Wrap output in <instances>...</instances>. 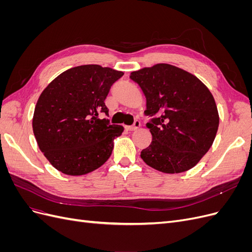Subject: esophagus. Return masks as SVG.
Returning <instances> with one entry per match:
<instances>
[{
	"mask_svg": "<svg viewBox=\"0 0 252 252\" xmlns=\"http://www.w3.org/2000/svg\"><path fill=\"white\" fill-rule=\"evenodd\" d=\"M140 126H141L140 121L136 120V121H134V123H133L132 126H127L126 128H127V130H129V131H134V130H136V129H139Z\"/></svg>",
	"mask_w": 252,
	"mask_h": 252,
	"instance_id": "1",
	"label": "esophagus"
}]
</instances>
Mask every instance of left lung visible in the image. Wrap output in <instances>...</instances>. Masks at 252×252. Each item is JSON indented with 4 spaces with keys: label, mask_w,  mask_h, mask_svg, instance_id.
<instances>
[{
    "label": "left lung",
    "mask_w": 252,
    "mask_h": 252,
    "mask_svg": "<svg viewBox=\"0 0 252 252\" xmlns=\"http://www.w3.org/2000/svg\"><path fill=\"white\" fill-rule=\"evenodd\" d=\"M146 97L147 124L152 135L141 151L148 166L164 173L191 169L207 154L216 139L220 117L210 90L195 75L159 63L131 72Z\"/></svg>",
    "instance_id": "obj_1"
}]
</instances>
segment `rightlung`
<instances>
[{"label": "right lung", "instance_id": "add662e5", "mask_svg": "<svg viewBox=\"0 0 252 252\" xmlns=\"http://www.w3.org/2000/svg\"><path fill=\"white\" fill-rule=\"evenodd\" d=\"M124 72L100 65L70 68L51 81L36 102L32 129L40 150L56 169L83 175L111 156L123 126L100 119L112 84Z\"/></svg>", "mask_w": 252, "mask_h": 252}]
</instances>
